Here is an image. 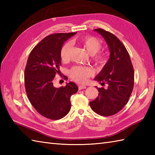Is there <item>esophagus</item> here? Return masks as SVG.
<instances>
[{
	"label": "esophagus",
	"mask_w": 155,
	"mask_h": 155,
	"mask_svg": "<svg viewBox=\"0 0 155 155\" xmlns=\"http://www.w3.org/2000/svg\"><path fill=\"white\" fill-rule=\"evenodd\" d=\"M86 86H84V85H78V89L82 90V89H84L86 88Z\"/></svg>",
	"instance_id": "esophagus-1"
}]
</instances>
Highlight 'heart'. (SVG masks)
Returning <instances> with one entry per match:
<instances>
[{
  "label": "heart",
  "instance_id": "heart-1",
  "mask_svg": "<svg viewBox=\"0 0 155 155\" xmlns=\"http://www.w3.org/2000/svg\"><path fill=\"white\" fill-rule=\"evenodd\" d=\"M76 42L87 49L88 53L93 56V61L97 65H103L106 61V54L103 52H98L102 47V42L96 37L93 36H84L76 39ZM72 47L71 43L65 42L61 48L60 56L63 62H68L70 60ZM93 72L90 68L84 66H74L72 67L69 74L72 80L79 83H84L88 81Z\"/></svg>",
  "mask_w": 155,
  "mask_h": 155
}]
</instances>
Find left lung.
Here are the masks:
<instances>
[{
    "label": "left lung",
    "instance_id": "8db88e82",
    "mask_svg": "<svg viewBox=\"0 0 155 155\" xmlns=\"http://www.w3.org/2000/svg\"><path fill=\"white\" fill-rule=\"evenodd\" d=\"M109 47L110 58L94 80L107 88H97L98 96L90 102L95 113L109 117L118 113L128 103L134 87V68L124 45L116 36L103 28L94 29Z\"/></svg>",
    "mask_w": 155,
    "mask_h": 155
}]
</instances>
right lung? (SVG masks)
<instances>
[{"label": "right lung", "mask_w": 155, "mask_h": 155, "mask_svg": "<svg viewBox=\"0 0 155 155\" xmlns=\"http://www.w3.org/2000/svg\"><path fill=\"white\" fill-rule=\"evenodd\" d=\"M77 32L55 33L46 37L31 51L25 70L27 97L38 113L51 120H58L71 110L70 98L78 91L75 83L56 88L53 80L61 64V48Z\"/></svg>", "instance_id": "right-lung-1"}]
</instances>
